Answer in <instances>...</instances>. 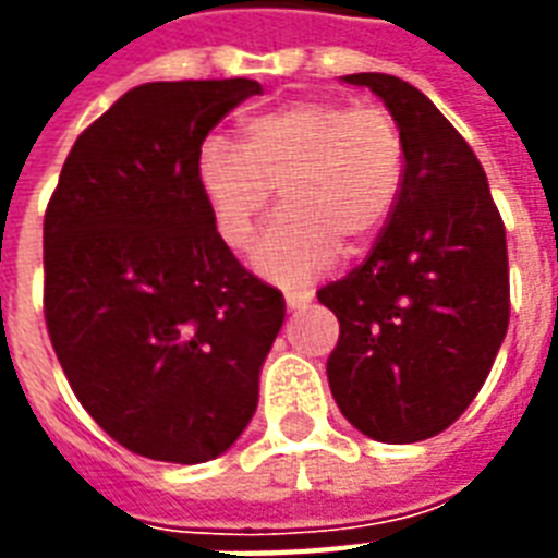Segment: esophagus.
<instances>
[{"label": "esophagus", "mask_w": 558, "mask_h": 558, "mask_svg": "<svg viewBox=\"0 0 558 558\" xmlns=\"http://www.w3.org/2000/svg\"><path fill=\"white\" fill-rule=\"evenodd\" d=\"M311 299H314V292H287V307H290V311H299V307H304V304H311Z\"/></svg>", "instance_id": "34e87169"}]
</instances>
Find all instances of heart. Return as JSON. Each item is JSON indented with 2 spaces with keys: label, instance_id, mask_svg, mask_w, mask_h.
I'll return each instance as SVG.
<instances>
[{
  "label": "heart",
  "instance_id": "heart-1",
  "mask_svg": "<svg viewBox=\"0 0 558 558\" xmlns=\"http://www.w3.org/2000/svg\"><path fill=\"white\" fill-rule=\"evenodd\" d=\"M407 143L379 104L292 101L242 125V143L203 140L196 182L215 230L244 251L280 187L283 211L254 251L263 278L299 287L335 266L340 247L362 251L398 206Z\"/></svg>",
  "mask_w": 558,
  "mask_h": 558
}]
</instances>
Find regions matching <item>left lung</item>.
Here are the masks:
<instances>
[{
    "mask_svg": "<svg viewBox=\"0 0 558 558\" xmlns=\"http://www.w3.org/2000/svg\"><path fill=\"white\" fill-rule=\"evenodd\" d=\"M347 83L376 92L395 113L407 172L371 256L316 292L340 323L328 386L364 436L421 442L466 412L502 347L505 223L481 160L424 92L391 74Z\"/></svg>",
    "mask_w": 558,
    "mask_h": 558,
    "instance_id": "8db88e82",
    "label": "left lung"
}]
</instances>
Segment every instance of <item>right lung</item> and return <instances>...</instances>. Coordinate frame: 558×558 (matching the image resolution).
Masks as SVG:
<instances>
[{"instance_id": "right-lung-1", "label": "right lung", "mask_w": 558, "mask_h": 558, "mask_svg": "<svg viewBox=\"0 0 558 558\" xmlns=\"http://www.w3.org/2000/svg\"><path fill=\"white\" fill-rule=\"evenodd\" d=\"M256 80L125 92L77 137L44 215V319L83 410L128 451L223 454L256 410L287 302L215 230L196 151Z\"/></svg>"}]
</instances>
